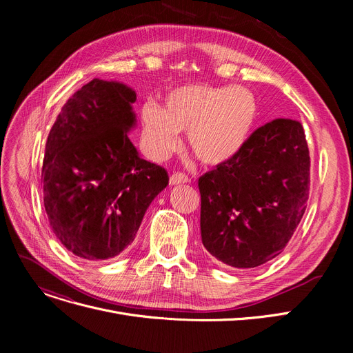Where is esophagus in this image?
<instances>
[{"label":"esophagus","instance_id":"obj_1","mask_svg":"<svg viewBox=\"0 0 353 353\" xmlns=\"http://www.w3.org/2000/svg\"><path fill=\"white\" fill-rule=\"evenodd\" d=\"M190 177L188 174H184L181 172H176L170 176V184L172 186H176V184H183V183H189Z\"/></svg>","mask_w":353,"mask_h":353}]
</instances>
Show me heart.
Masks as SVG:
<instances>
[{
    "label": "heart",
    "mask_w": 353,
    "mask_h": 353,
    "mask_svg": "<svg viewBox=\"0 0 353 353\" xmlns=\"http://www.w3.org/2000/svg\"><path fill=\"white\" fill-rule=\"evenodd\" d=\"M257 117V101L243 87L180 85L165 92L163 104L143 105L141 139L147 153L163 159L188 132L192 153L205 164H223L248 141Z\"/></svg>",
    "instance_id": "obj_1"
}]
</instances>
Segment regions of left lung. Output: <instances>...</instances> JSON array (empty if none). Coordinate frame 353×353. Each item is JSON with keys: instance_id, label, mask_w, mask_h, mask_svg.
Returning <instances> with one entry per match:
<instances>
[{"instance_id": "1", "label": "left lung", "mask_w": 353, "mask_h": 353, "mask_svg": "<svg viewBox=\"0 0 353 353\" xmlns=\"http://www.w3.org/2000/svg\"><path fill=\"white\" fill-rule=\"evenodd\" d=\"M309 186L303 125L274 119L256 128L233 159L199 179L203 246L232 268L266 263L299 226Z\"/></svg>"}]
</instances>
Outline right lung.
<instances>
[{
    "label": "right lung",
    "mask_w": 353,
    "mask_h": 353,
    "mask_svg": "<svg viewBox=\"0 0 353 353\" xmlns=\"http://www.w3.org/2000/svg\"><path fill=\"white\" fill-rule=\"evenodd\" d=\"M136 92L94 79L63 105L46 143L44 208L67 250L88 261L120 254L133 242L153 199L169 184L159 164L128 139Z\"/></svg>",
    "instance_id": "1"
}]
</instances>
